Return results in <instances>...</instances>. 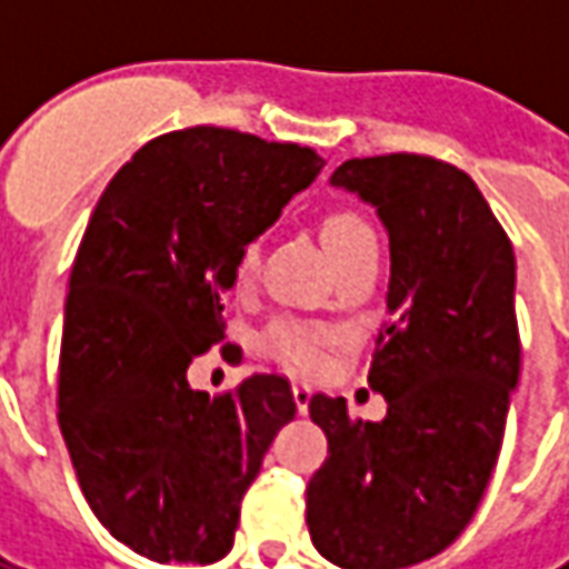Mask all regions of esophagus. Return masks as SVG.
Wrapping results in <instances>:
<instances>
[{"mask_svg": "<svg viewBox=\"0 0 569 569\" xmlns=\"http://www.w3.org/2000/svg\"><path fill=\"white\" fill-rule=\"evenodd\" d=\"M292 396H296V408H298V415H308L310 396H313V390H310L308 383H296V387H292Z\"/></svg>", "mask_w": 569, "mask_h": 569, "instance_id": "esophagus-1", "label": "esophagus"}]
</instances>
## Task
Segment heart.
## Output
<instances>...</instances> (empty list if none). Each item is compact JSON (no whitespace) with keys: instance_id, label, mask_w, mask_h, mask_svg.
I'll return each mask as SVG.
<instances>
[{"instance_id":"b5f03b06","label":"heart","mask_w":569,"mask_h":569,"mask_svg":"<svg viewBox=\"0 0 569 569\" xmlns=\"http://www.w3.org/2000/svg\"><path fill=\"white\" fill-rule=\"evenodd\" d=\"M320 237L322 247L332 256L338 268L347 264L350 259H357L359 252L375 249V231L369 228V222L359 212L347 210V207H332V210L322 212ZM256 268H259V243L249 240L240 249V256H237L234 271L240 280H247ZM264 341L271 347V353H277L283 362L296 366V369H310L317 362V345H313L317 335L305 329V326H298V322H277Z\"/></svg>"}]
</instances>
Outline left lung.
Listing matches in <instances>:
<instances>
[{"label":"left lung","mask_w":569,"mask_h":569,"mask_svg":"<svg viewBox=\"0 0 569 569\" xmlns=\"http://www.w3.org/2000/svg\"><path fill=\"white\" fill-rule=\"evenodd\" d=\"M332 186L390 234V320L369 369L387 418L310 396L329 457L308 485V530L335 567L402 569L463 533L500 457L521 371L512 240L476 182L429 154L350 158Z\"/></svg>","instance_id":"left-lung-1"}]
</instances>
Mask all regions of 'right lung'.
Wrapping results in <instances>:
<instances>
[{"label":"right lung","mask_w":569,"mask_h":569,"mask_svg":"<svg viewBox=\"0 0 569 569\" xmlns=\"http://www.w3.org/2000/svg\"><path fill=\"white\" fill-rule=\"evenodd\" d=\"M322 158L231 128L146 142L106 186L69 273L57 420L100 525L158 563H212L240 500L296 418L283 375L188 387L224 338L237 256L308 188Z\"/></svg>","instance_id":"obj_1"}]
</instances>
